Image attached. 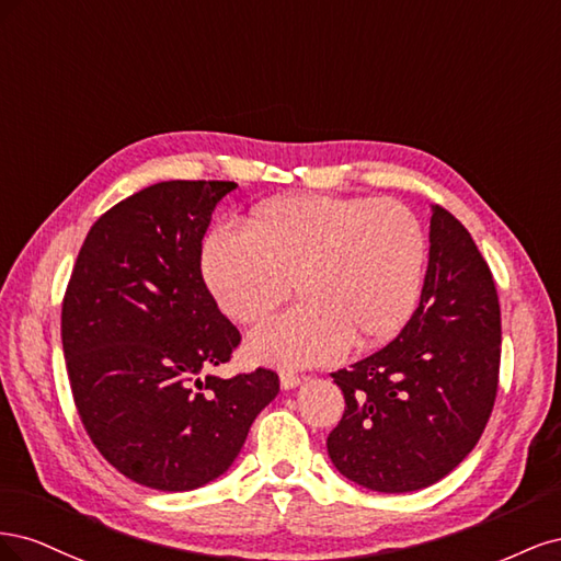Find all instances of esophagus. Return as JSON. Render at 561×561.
<instances>
[{"label": "esophagus", "mask_w": 561, "mask_h": 561, "mask_svg": "<svg viewBox=\"0 0 561 561\" xmlns=\"http://www.w3.org/2000/svg\"><path fill=\"white\" fill-rule=\"evenodd\" d=\"M280 386H283L285 390L297 388V386H301V377L295 375V371H280Z\"/></svg>", "instance_id": "esophagus-1"}]
</instances>
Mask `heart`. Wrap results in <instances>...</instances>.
Returning a JSON list of instances; mask_svg holds the SVG:
<instances>
[{
  "mask_svg": "<svg viewBox=\"0 0 561 561\" xmlns=\"http://www.w3.org/2000/svg\"><path fill=\"white\" fill-rule=\"evenodd\" d=\"M428 266L421 219L398 201L285 196L264 203L245 231L215 227L201 271L217 307L239 325L268 320L250 336L254 358L307 367L393 339L414 316Z\"/></svg>",
  "mask_w": 561,
  "mask_h": 561,
  "instance_id": "b5f03b06",
  "label": "heart"
}]
</instances>
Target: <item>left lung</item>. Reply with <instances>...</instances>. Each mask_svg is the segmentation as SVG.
I'll return each mask as SVG.
<instances>
[{
    "label": "left lung",
    "mask_w": 561,
    "mask_h": 561,
    "mask_svg": "<svg viewBox=\"0 0 561 561\" xmlns=\"http://www.w3.org/2000/svg\"><path fill=\"white\" fill-rule=\"evenodd\" d=\"M501 307L468 229L433 206L419 307L393 342L332 371L344 416L328 454L344 478L402 494L449 474L478 445L499 393Z\"/></svg>",
    "instance_id": "left-lung-1"
}]
</instances>
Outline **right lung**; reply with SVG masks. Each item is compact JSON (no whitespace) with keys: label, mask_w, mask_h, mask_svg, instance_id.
Instances as JSON below:
<instances>
[{"label":"right lung","mask_w":561,"mask_h":561,"mask_svg":"<svg viewBox=\"0 0 561 561\" xmlns=\"http://www.w3.org/2000/svg\"><path fill=\"white\" fill-rule=\"evenodd\" d=\"M222 180H171L98 217L62 297L60 336L79 419L95 449L142 486L219 478L278 396L274 369L219 379L241 332L201 274Z\"/></svg>","instance_id":"add662e5"}]
</instances>
